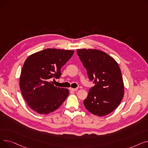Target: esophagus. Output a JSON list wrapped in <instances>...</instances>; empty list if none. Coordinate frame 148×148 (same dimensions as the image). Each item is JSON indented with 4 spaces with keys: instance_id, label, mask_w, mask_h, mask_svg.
<instances>
[{
    "instance_id": "esophagus-1",
    "label": "esophagus",
    "mask_w": 148,
    "mask_h": 148,
    "mask_svg": "<svg viewBox=\"0 0 148 148\" xmlns=\"http://www.w3.org/2000/svg\"><path fill=\"white\" fill-rule=\"evenodd\" d=\"M69 90H71V91H76V90H78L77 89H74V88H69Z\"/></svg>"
}]
</instances>
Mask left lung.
<instances>
[{
    "mask_svg": "<svg viewBox=\"0 0 148 148\" xmlns=\"http://www.w3.org/2000/svg\"><path fill=\"white\" fill-rule=\"evenodd\" d=\"M77 54L86 69L89 79L94 80L83 104L94 115L104 116L112 113L121 103L124 85L121 69L116 60L97 49H77Z\"/></svg>",
    "mask_w": 148,
    "mask_h": 148,
    "instance_id": "obj_1",
    "label": "left lung"
}]
</instances>
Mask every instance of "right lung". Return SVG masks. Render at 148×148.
<instances>
[{"label":"right lung","mask_w":148,"mask_h":148,"mask_svg":"<svg viewBox=\"0 0 148 148\" xmlns=\"http://www.w3.org/2000/svg\"><path fill=\"white\" fill-rule=\"evenodd\" d=\"M74 53V50L47 49L26 59L20 74V88L23 98L33 110L49 114L64 102L68 89L56 87L50 80L59 78L61 68Z\"/></svg>","instance_id":"right-lung-1"}]
</instances>
